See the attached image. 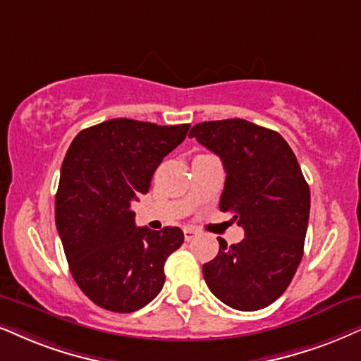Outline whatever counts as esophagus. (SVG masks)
Wrapping results in <instances>:
<instances>
[{
	"label": "esophagus",
	"mask_w": 361,
	"mask_h": 361,
	"mask_svg": "<svg viewBox=\"0 0 361 361\" xmlns=\"http://www.w3.org/2000/svg\"><path fill=\"white\" fill-rule=\"evenodd\" d=\"M196 233H198V231H196L195 228H185V230H183V235H185V240L186 241L193 240L195 236H196Z\"/></svg>",
	"instance_id": "1"
}]
</instances>
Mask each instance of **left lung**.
Masks as SVG:
<instances>
[{
  "label": "left lung",
  "mask_w": 361,
  "mask_h": 361,
  "mask_svg": "<svg viewBox=\"0 0 361 361\" xmlns=\"http://www.w3.org/2000/svg\"><path fill=\"white\" fill-rule=\"evenodd\" d=\"M190 138L221 158L226 171L220 209L233 213L245 238L203 264L212 293L228 307L255 312L280 298L303 257L310 188L283 136L240 118L204 121Z\"/></svg>",
  "instance_id": "8db88e82"
}]
</instances>
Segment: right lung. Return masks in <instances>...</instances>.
Masks as SVG:
<instances>
[{
	"mask_svg": "<svg viewBox=\"0 0 361 361\" xmlns=\"http://www.w3.org/2000/svg\"><path fill=\"white\" fill-rule=\"evenodd\" d=\"M188 130L115 118L80 131L68 148L54 218L71 275L98 307L136 312L165 285V262L183 231L136 226L131 203L148 193L154 170Z\"/></svg>",
	"mask_w": 361,
	"mask_h": 361,
	"instance_id": "right-lung-1",
	"label": "right lung"
}]
</instances>
